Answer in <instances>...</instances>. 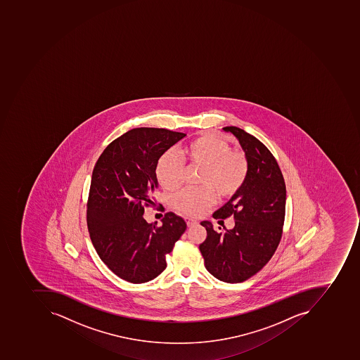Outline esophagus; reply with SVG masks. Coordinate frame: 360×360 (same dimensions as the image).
<instances>
[{"label":"esophagus","mask_w":360,"mask_h":360,"mask_svg":"<svg viewBox=\"0 0 360 360\" xmlns=\"http://www.w3.org/2000/svg\"><path fill=\"white\" fill-rule=\"evenodd\" d=\"M185 221H186L187 226L188 227H191V226L194 225V224H196V221L195 219H193V218L186 217L185 218Z\"/></svg>","instance_id":"1"}]
</instances>
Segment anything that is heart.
<instances>
[{"mask_svg": "<svg viewBox=\"0 0 360 360\" xmlns=\"http://www.w3.org/2000/svg\"><path fill=\"white\" fill-rule=\"evenodd\" d=\"M202 167L200 184L204 188L183 189L173 197L176 210L186 215H202L214 204L215 196L229 200L240 191L250 172V162L242 150H231L227 141L202 133L179 150V155L168 150L156 164V179L160 186L174 192L181 187L186 166Z\"/></svg>", "mask_w": 360, "mask_h": 360, "instance_id": "heart-1", "label": "heart"}]
</instances>
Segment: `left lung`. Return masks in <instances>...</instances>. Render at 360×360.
I'll list each match as a JSON object with an SVG mask.
<instances>
[{
    "instance_id": "left-lung-1",
    "label": "left lung",
    "mask_w": 360,
    "mask_h": 360,
    "mask_svg": "<svg viewBox=\"0 0 360 360\" xmlns=\"http://www.w3.org/2000/svg\"><path fill=\"white\" fill-rule=\"evenodd\" d=\"M224 131L238 139L250 172L240 191L213 215L215 219L233 217L235 227L217 233L210 221H202L207 237L200 250L205 267L214 277L225 283H242L257 274L278 247L286 185L277 160L259 139L236 127H226Z\"/></svg>"
}]
</instances>
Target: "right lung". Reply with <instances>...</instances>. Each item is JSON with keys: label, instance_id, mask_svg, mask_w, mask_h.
I'll use <instances>...</instances> for the list:
<instances>
[{"label": "right lung", "instance_id": "right-lung-1", "mask_svg": "<svg viewBox=\"0 0 360 360\" xmlns=\"http://www.w3.org/2000/svg\"><path fill=\"white\" fill-rule=\"evenodd\" d=\"M184 133L139 127L114 139L93 169L87 200L89 237L102 262L124 281L142 283L166 268L165 256L186 231L176 214L166 213L163 225L148 224L145 206L155 205L158 160Z\"/></svg>", "mask_w": 360, "mask_h": 360}]
</instances>
